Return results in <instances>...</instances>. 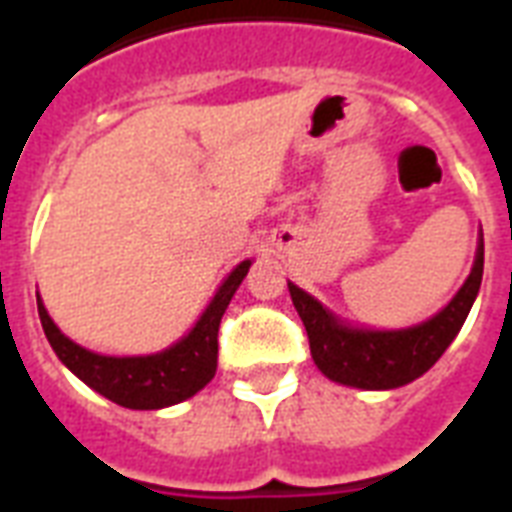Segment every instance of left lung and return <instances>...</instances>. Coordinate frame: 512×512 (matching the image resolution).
Returning a JSON list of instances; mask_svg holds the SVG:
<instances>
[{"mask_svg":"<svg viewBox=\"0 0 512 512\" xmlns=\"http://www.w3.org/2000/svg\"><path fill=\"white\" fill-rule=\"evenodd\" d=\"M484 276V236L478 239L473 271L444 311L417 327H348L324 305L289 281V295L305 324L311 356L329 380L361 390H393L417 380L444 356L476 303Z\"/></svg>","mask_w":512,"mask_h":512,"instance_id":"obj_1","label":"left lung"}]
</instances>
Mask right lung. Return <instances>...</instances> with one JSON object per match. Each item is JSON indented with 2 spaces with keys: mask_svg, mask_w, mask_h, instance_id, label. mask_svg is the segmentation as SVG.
<instances>
[{
  "mask_svg": "<svg viewBox=\"0 0 512 512\" xmlns=\"http://www.w3.org/2000/svg\"><path fill=\"white\" fill-rule=\"evenodd\" d=\"M249 265L252 260H244L228 273V279L220 284L207 311L201 313L196 327L183 340L151 356H100L76 345L55 327L42 297L36 295L39 319L60 361L95 393L127 409H164L196 396L215 377L220 319L231 303L233 292L247 276Z\"/></svg>",
  "mask_w": 512,
  "mask_h": 512,
  "instance_id": "1",
  "label": "right lung"
}]
</instances>
